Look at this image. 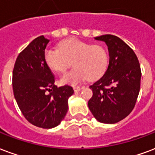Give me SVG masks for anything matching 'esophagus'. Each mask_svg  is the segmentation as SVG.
<instances>
[{"label":"esophagus","mask_w":155,"mask_h":155,"mask_svg":"<svg viewBox=\"0 0 155 155\" xmlns=\"http://www.w3.org/2000/svg\"><path fill=\"white\" fill-rule=\"evenodd\" d=\"M80 90H81V88H80V87H74V91L76 92V93H77V92H80Z\"/></svg>","instance_id":"obj_1"}]
</instances>
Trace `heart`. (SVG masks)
<instances>
[{"label": "heart", "mask_w": 155, "mask_h": 155, "mask_svg": "<svg viewBox=\"0 0 155 155\" xmlns=\"http://www.w3.org/2000/svg\"><path fill=\"white\" fill-rule=\"evenodd\" d=\"M44 59L49 69L57 73L64 72L71 62L75 68L59 80L63 85H76L87 78L98 80L106 71L109 62L108 53L104 46L90 45L73 38L62 41L59 49H45Z\"/></svg>", "instance_id": "b5f03b06"}]
</instances>
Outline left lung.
<instances>
[{"label":"left lung","mask_w":155,"mask_h":155,"mask_svg":"<svg viewBox=\"0 0 155 155\" xmlns=\"http://www.w3.org/2000/svg\"><path fill=\"white\" fill-rule=\"evenodd\" d=\"M108 47L109 65L103 76L89 86L93 97L88 108L97 121L115 124L124 120L135 106L140 86V64L134 51L119 37H95Z\"/></svg>","instance_id":"left-lung-1"}]
</instances>
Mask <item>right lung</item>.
<instances>
[{
	"mask_svg": "<svg viewBox=\"0 0 155 155\" xmlns=\"http://www.w3.org/2000/svg\"><path fill=\"white\" fill-rule=\"evenodd\" d=\"M49 42L44 35L33 40L18 56L13 71V90L20 110L28 122L42 128H53L62 122L68 98L74 93L71 86L54 84L44 59Z\"/></svg>",
	"mask_w": 155,
	"mask_h": 155,
	"instance_id": "obj_1",
	"label": "right lung"
}]
</instances>
